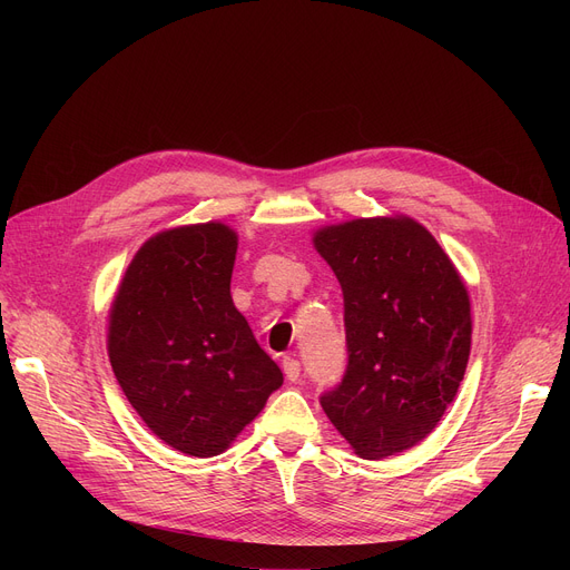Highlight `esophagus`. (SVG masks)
Returning <instances> with one entry per match:
<instances>
[{
	"label": "esophagus",
	"instance_id": "1",
	"mask_svg": "<svg viewBox=\"0 0 570 570\" xmlns=\"http://www.w3.org/2000/svg\"><path fill=\"white\" fill-rule=\"evenodd\" d=\"M282 370H284V374H286L288 381H297V379H301V363H297L295 357H291V355H286L284 361H282Z\"/></svg>",
	"mask_w": 570,
	"mask_h": 570
}]
</instances>
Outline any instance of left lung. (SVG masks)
<instances>
[{
  "label": "left lung",
  "mask_w": 570,
  "mask_h": 570,
  "mask_svg": "<svg viewBox=\"0 0 570 570\" xmlns=\"http://www.w3.org/2000/svg\"><path fill=\"white\" fill-rule=\"evenodd\" d=\"M314 247L340 279L348 346L346 374L321 406L361 458L409 451L464 379L469 291L434 235L406 215L323 226Z\"/></svg>",
  "instance_id": "1"
}]
</instances>
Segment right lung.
Wrapping results in <instances>:
<instances>
[{
  "label": "right lung",
  "instance_id": "obj_1",
  "mask_svg": "<svg viewBox=\"0 0 570 570\" xmlns=\"http://www.w3.org/2000/svg\"><path fill=\"white\" fill-rule=\"evenodd\" d=\"M237 233L189 224L153 235L131 258L108 314V357L122 393L164 443L224 453L282 370L230 297Z\"/></svg>",
  "mask_w": 570,
  "mask_h": 570
}]
</instances>
